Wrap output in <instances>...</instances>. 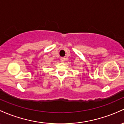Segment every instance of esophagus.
I'll return each mask as SVG.
<instances>
[{"instance_id": "34e87169", "label": "esophagus", "mask_w": 124, "mask_h": 124, "mask_svg": "<svg viewBox=\"0 0 124 124\" xmlns=\"http://www.w3.org/2000/svg\"><path fill=\"white\" fill-rule=\"evenodd\" d=\"M65 58H61V62H65Z\"/></svg>"}]
</instances>
